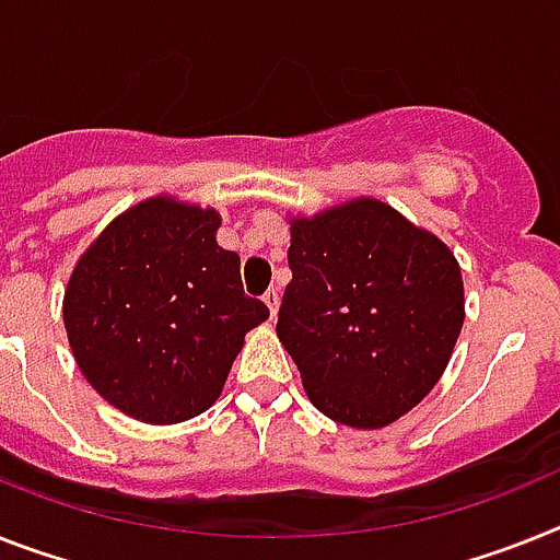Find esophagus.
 <instances>
[{"label":"esophagus","instance_id":"obj_1","mask_svg":"<svg viewBox=\"0 0 560 560\" xmlns=\"http://www.w3.org/2000/svg\"><path fill=\"white\" fill-rule=\"evenodd\" d=\"M265 304L270 307V316H276V310H279V290L270 288L265 293Z\"/></svg>","mask_w":560,"mask_h":560}]
</instances>
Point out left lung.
<instances>
[{
  "label": "left lung",
  "mask_w": 560,
  "mask_h": 560,
  "mask_svg": "<svg viewBox=\"0 0 560 560\" xmlns=\"http://www.w3.org/2000/svg\"><path fill=\"white\" fill-rule=\"evenodd\" d=\"M281 345L318 412L378 430L435 387L464 324L458 261L375 199L290 228Z\"/></svg>",
  "instance_id": "obj_1"
}]
</instances>
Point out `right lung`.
Wrapping results in <instances>:
<instances>
[{
    "label": "right lung",
    "instance_id": "obj_1",
    "mask_svg": "<svg viewBox=\"0 0 560 560\" xmlns=\"http://www.w3.org/2000/svg\"><path fill=\"white\" fill-rule=\"evenodd\" d=\"M215 210L150 199L79 258L65 327L98 396L144 424H178L219 398L244 332L270 316L215 244Z\"/></svg>",
    "mask_w": 560,
    "mask_h": 560
}]
</instances>
